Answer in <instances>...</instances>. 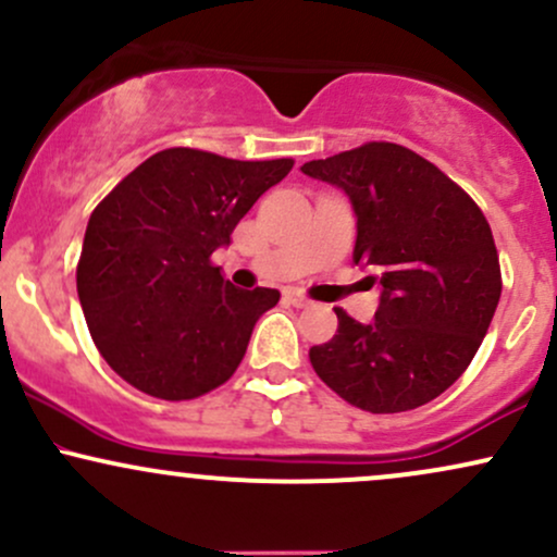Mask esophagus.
Wrapping results in <instances>:
<instances>
[{
    "mask_svg": "<svg viewBox=\"0 0 557 557\" xmlns=\"http://www.w3.org/2000/svg\"><path fill=\"white\" fill-rule=\"evenodd\" d=\"M285 300H287V304L296 306V309H309V306H311V300L306 298L304 293H296V290H287L285 293Z\"/></svg>",
    "mask_w": 557,
    "mask_h": 557,
    "instance_id": "34e87169",
    "label": "esophagus"
}]
</instances>
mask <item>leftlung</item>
<instances>
[{"mask_svg": "<svg viewBox=\"0 0 557 557\" xmlns=\"http://www.w3.org/2000/svg\"><path fill=\"white\" fill-rule=\"evenodd\" d=\"M300 172L348 196L354 261L380 306L369 324L335 309L337 335L309 359L350 406H424L466 372L500 300L497 248L482 209L445 172L398 144H363Z\"/></svg>", "mask_w": 557, "mask_h": 557, "instance_id": "obj_1", "label": "left lung"}]
</instances>
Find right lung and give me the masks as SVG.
Instances as JSON below:
<instances>
[{"instance_id":"1","label":"right lung","mask_w":557,"mask_h":557,"mask_svg":"<svg viewBox=\"0 0 557 557\" xmlns=\"http://www.w3.org/2000/svg\"><path fill=\"white\" fill-rule=\"evenodd\" d=\"M293 159L238 162L164 149L138 164L88 220L78 298L104 361L162 400L220 387L246 356L272 287L240 290L209 257Z\"/></svg>"}]
</instances>
